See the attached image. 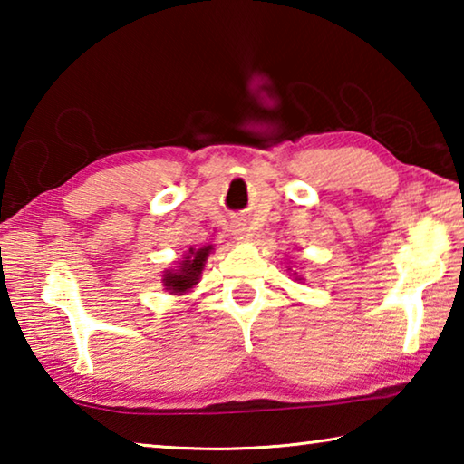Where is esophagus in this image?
<instances>
[{"mask_svg":"<svg viewBox=\"0 0 464 464\" xmlns=\"http://www.w3.org/2000/svg\"><path fill=\"white\" fill-rule=\"evenodd\" d=\"M243 231H246V229H243V227H241V225H237V227H235V235H243Z\"/></svg>","mask_w":464,"mask_h":464,"instance_id":"obj_1","label":"esophagus"}]
</instances>
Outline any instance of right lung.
Masks as SVG:
<instances>
[{"instance_id": "obj_1", "label": "right lung", "mask_w": 464, "mask_h": 464, "mask_svg": "<svg viewBox=\"0 0 464 464\" xmlns=\"http://www.w3.org/2000/svg\"><path fill=\"white\" fill-rule=\"evenodd\" d=\"M210 249H213L210 246L198 251L190 249V256H186V260L179 266V270L166 274V288L174 290V293H186L188 288H192L196 282L200 280L204 262H207Z\"/></svg>"}]
</instances>
